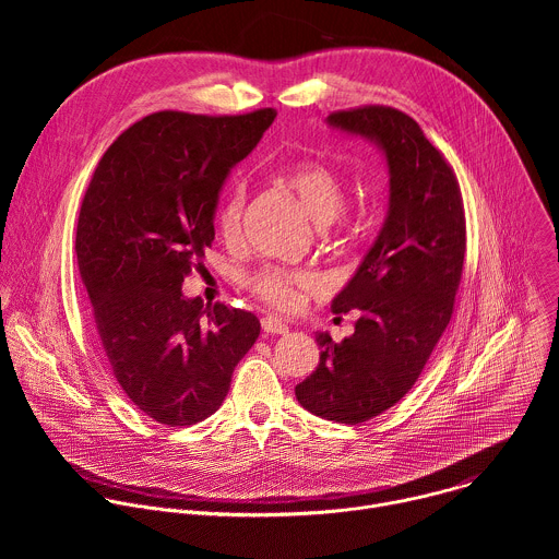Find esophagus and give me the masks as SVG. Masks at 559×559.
<instances>
[{
	"mask_svg": "<svg viewBox=\"0 0 559 559\" xmlns=\"http://www.w3.org/2000/svg\"><path fill=\"white\" fill-rule=\"evenodd\" d=\"M261 328H263L265 334H287V332H289V328L281 321V318H276V316H265V318H261Z\"/></svg>",
	"mask_w": 559,
	"mask_h": 559,
	"instance_id": "obj_1",
	"label": "esophagus"
}]
</instances>
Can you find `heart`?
<instances>
[{"label": "heart", "instance_id": "1", "mask_svg": "<svg viewBox=\"0 0 559 559\" xmlns=\"http://www.w3.org/2000/svg\"><path fill=\"white\" fill-rule=\"evenodd\" d=\"M281 183L298 199L305 214L313 225L328 227L345 210L347 192L345 183L334 168L323 162H296L285 166L278 173ZM248 194L243 186H231L218 210H216V229L225 241H234L241 234L243 212ZM246 285L254 296L265 305L278 311H292L302 302V296L318 289V278L309 272H292L281 267H263L252 272L246 278Z\"/></svg>", "mask_w": 559, "mask_h": 559}]
</instances>
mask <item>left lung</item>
I'll return each mask as SVG.
<instances>
[{"mask_svg":"<svg viewBox=\"0 0 559 559\" xmlns=\"http://www.w3.org/2000/svg\"><path fill=\"white\" fill-rule=\"evenodd\" d=\"M330 126L373 141L389 166V212L334 313L358 311L349 338L316 334L321 362L298 403L325 420L360 425L401 403L447 330L466 252L460 186L420 126L389 106L328 117Z\"/></svg>","mask_w":559,"mask_h":559,"instance_id":"8db88e82","label":"left lung"}]
</instances>
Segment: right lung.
<instances>
[{
    "mask_svg": "<svg viewBox=\"0 0 559 559\" xmlns=\"http://www.w3.org/2000/svg\"><path fill=\"white\" fill-rule=\"evenodd\" d=\"M276 117L162 110L106 150L76 223V263L112 376L152 420L190 427L212 416L234 367L257 343L252 311L186 298L203 267L229 170Z\"/></svg>",
    "mask_w": 559,
    "mask_h": 559,
    "instance_id": "obj_1",
    "label": "right lung"
}]
</instances>
